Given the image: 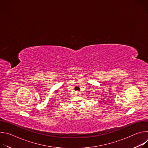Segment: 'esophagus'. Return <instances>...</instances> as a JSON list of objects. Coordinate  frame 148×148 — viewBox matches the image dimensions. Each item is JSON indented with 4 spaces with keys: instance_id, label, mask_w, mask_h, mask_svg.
Here are the masks:
<instances>
[{
    "instance_id": "esophagus-1",
    "label": "esophagus",
    "mask_w": 148,
    "mask_h": 148,
    "mask_svg": "<svg viewBox=\"0 0 148 148\" xmlns=\"http://www.w3.org/2000/svg\"><path fill=\"white\" fill-rule=\"evenodd\" d=\"M75 95H79V94H80V92H78V91H76V92H75Z\"/></svg>"
}]
</instances>
